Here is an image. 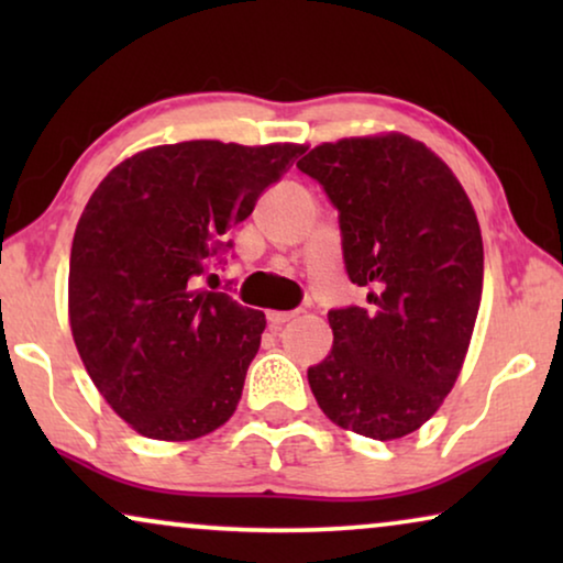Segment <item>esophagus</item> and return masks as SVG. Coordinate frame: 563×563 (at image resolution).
<instances>
[{"mask_svg": "<svg viewBox=\"0 0 563 563\" xmlns=\"http://www.w3.org/2000/svg\"><path fill=\"white\" fill-rule=\"evenodd\" d=\"M297 312H282V310H268L266 312V318H268V322H272L274 328H279V325H284V322H289L291 318H295Z\"/></svg>", "mask_w": 563, "mask_h": 563, "instance_id": "1", "label": "esophagus"}]
</instances>
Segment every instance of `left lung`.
Returning <instances> with one entry per match:
<instances>
[{
	"mask_svg": "<svg viewBox=\"0 0 563 563\" xmlns=\"http://www.w3.org/2000/svg\"><path fill=\"white\" fill-rule=\"evenodd\" d=\"M299 172L341 212L351 282L368 310H330L333 351L307 372L320 410L374 441L410 435L456 384L482 302L484 245L472 199L405 133L322 143Z\"/></svg>",
	"mask_w": 563,
	"mask_h": 563,
	"instance_id": "8db88e82",
	"label": "left lung"
}]
</instances>
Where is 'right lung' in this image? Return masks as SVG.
Segmentation results:
<instances>
[{
  "mask_svg": "<svg viewBox=\"0 0 563 563\" xmlns=\"http://www.w3.org/2000/svg\"><path fill=\"white\" fill-rule=\"evenodd\" d=\"M305 151L156 145L120 161L89 197L71 245L68 322L99 395L135 433L195 441L233 418L266 318L197 279Z\"/></svg>",
  "mask_w": 563,
  "mask_h": 563,
  "instance_id": "right-lung-1",
  "label": "right lung"
}]
</instances>
